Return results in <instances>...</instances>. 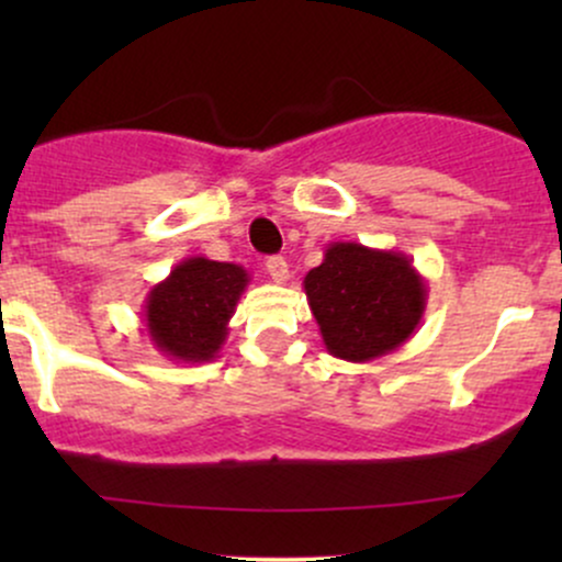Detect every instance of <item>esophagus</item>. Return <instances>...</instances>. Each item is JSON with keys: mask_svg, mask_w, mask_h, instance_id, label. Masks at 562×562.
<instances>
[{"mask_svg": "<svg viewBox=\"0 0 562 562\" xmlns=\"http://www.w3.org/2000/svg\"><path fill=\"white\" fill-rule=\"evenodd\" d=\"M267 272L277 282V285H285L288 277H290L288 261L282 259V256H272V259H267Z\"/></svg>", "mask_w": 562, "mask_h": 562, "instance_id": "esophagus-1", "label": "esophagus"}]
</instances>
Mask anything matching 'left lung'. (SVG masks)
Segmentation results:
<instances>
[{
    "label": "left lung",
    "mask_w": 562,
    "mask_h": 562,
    "mask_svg": "<svg viewBox=\"0 0 562 562\" xmlns=\"http://www.w3.org/2000/svg\"><path fill=\"white\" fill-rule=\"evenodd\" d=\"M308 308L325 348L344 362H372L396 351L420 327L425 277L402 250L330 243L303 277Z\"/></svg>",
    "instance_id": "left-lung-1"
}]
</instances>
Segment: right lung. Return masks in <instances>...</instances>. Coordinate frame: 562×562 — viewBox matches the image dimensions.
<instances>
[{"instance_id":"right-lung-1","label":"right lung","mask_w":562,"mask_h":562,"mask_svg":"<svg viewBox=\"0 0 562 562\" xmlns=\"http://www.w3.org/2000/svg\"><path fill=\"white\" fill-rule=\"evenodd\" d=\"M240 263L205 256L179 261L145 299V330L150 344L173 362L200 364L218 357L229 335V319L248 288Z\"/></svg>"}]
</instances>
